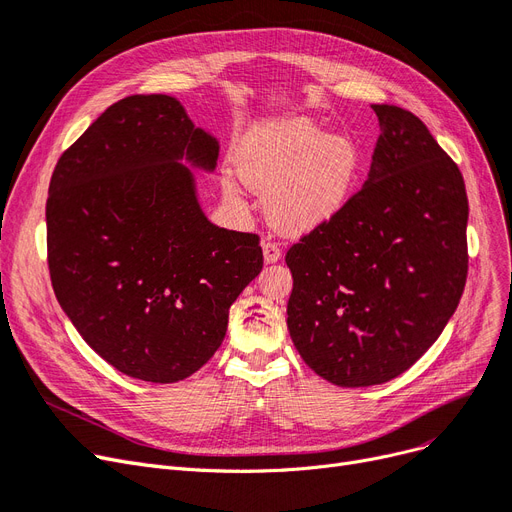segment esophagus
Listing matches in <instances>:
<instances>
[{
    "label": "esophagus",
    "instance_id": "34e87169",
    "mask_svg": "<svg viewBox=\"0 0 512 512\" xmlns=\"http://www.w3.org/2000/svg\"><path fill=\"white\" fill-rule=\"evenodd\" d=\"M261 246H263V259H266V263H276L280 259L282 251H280V246L274 240L266 238Z\"/></svg>",
    "mask_w": 512,
    "mask_h": 512
}]
</instances>
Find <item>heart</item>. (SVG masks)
Returning <instances> with one entry per match:
<instances>
[{
	"instance_id": "b5f03b06",
	"label": "heart",
	"mask_w": 512,
	"mask_h": 512,
	"mask_svg": "<svg viewBox=\"0 0 512 512\" xmlns=\"http://www.w3.org/2000/svg\"><path fill=\"white\" fill-rule=\"evenodd\" d=\"M238 170L246 185L270 192L272 221L289 234L308 232L342 208L361 170L348 137H329L306 118L268 122L246 135Z\"/></svg>"
}]
</instances>
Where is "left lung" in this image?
<instances>
[{"label": "left lung", "mask_w": 512, "mask_h": 512, "mask_svg": "<svg viewBox=\"0 0 512 512\" xmlns=\"http://www.w3.org/2000/svg\"><path fill=\"white\" fill-rule=\"evenodd\" d=\"M369 179L287 251V325L323 380L363 388L394 380L439 339L468 274L464 177L426 124L371 105Z\"/></svg>", "instance_id": "obj_1"}]
</instances>
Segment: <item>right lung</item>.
<instances>
[{"mask_svg": "<svg viewBox=\"0 0 512 512\" xmlns=\"http://www.w3.org/2000/svg\"><path fill=\"white\" fill-rule=\"evenodd\" d=\"M183 156L211 170L219 145L177 99L132 94L63 151L46 202L61 308L111 367L154 384L208 363L263 268L257 234L204 217Z\"/></svg>", "mask_w": 512, "mask_h": 512, "instance_id": "1", "label": "right lung"}]
</instances>
